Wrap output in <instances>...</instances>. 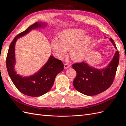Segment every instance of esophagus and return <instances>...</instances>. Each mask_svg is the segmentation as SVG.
<instances>
[{"label":"esophagus","instance_id":"esophagus-1","mask_svg":"<svg viewBox=\"0 0 126 126\" xmlns=\"http://www.w3.org/2000/svg\"><path fill=\"white\" fill-rule=\"evenodd\" d=\"M69 67H70V65L68 63H66L64 64V69H67V68H68Z\"/></svg>","mask_w":126,"mask_h":126}]
</instances>
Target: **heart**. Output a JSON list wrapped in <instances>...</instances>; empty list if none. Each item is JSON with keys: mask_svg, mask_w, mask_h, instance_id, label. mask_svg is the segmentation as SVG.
I'll use <instances>...</instances> for the list:
<instances>
[{"mask_svg": "<svg viewBox=\"0 0 126 126\" xmlns=\"http://www.w3.org/2000/svg\"><path fill=\"white\" fill-rule=\"evenodd\" d=\"M84 30L79 29L64 30L59 34V40L53 39L51 48L58 59H62L70 50V58L75 62L83 60L93 39L90 36L85 35Z\"/></svg>", "mask_w": 126, "mask_h": 126, "instance_id": "obj_1", "label": "heart"}]
</instances>
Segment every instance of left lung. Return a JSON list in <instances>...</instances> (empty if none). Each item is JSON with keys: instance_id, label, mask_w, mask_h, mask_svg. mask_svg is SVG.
Returning a JSON list of instances; mask_svg holds the SVG:
<instances>
[{"instance_id": "left-lung-1", "label": "left lung", "mask_w": 126, "mask_h": 126, "mask_svg": "<svg viewBox=\"0 0 126 126\" xmlns=\"http://www.w3.org/2000/svg\"><path fill=\"white\" fill-rule=\"evenodd\" d=\"M109 40L117 49L113 39L110 38ZM119 60V52L116 51L108 65L101 69L90 66L86 61L74 63L72 68L77 72V76L73 82L75 88L87 96H94L104 92L113 82Z\"/></svg>"}]
</instances>
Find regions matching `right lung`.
<instances>
[{
    "mask_svg": "<svg viewBox=\"0 0 126 126\" xmlns=\"http://www.w3.org/2000/svg\"><path fill=\"white\" fill-rule=\"evenodd\" d=\"M46 22H37L29 26L24 32L18 34L11 42L6 59V66L9 77L15 86L20 92L31 97H39L50 90L54 85L56 76L63 70L62 61L50 56L44 65L36 73L24 77L15 69L16 64L15 45L17 39L28 34L32 30L38 28H45Z\"/></svg>",
    "mask_w": 126,
    "mask_h": 126,
    "instance_id": "right-lung-1",
    "label": "right lung"
}]
</instances>
